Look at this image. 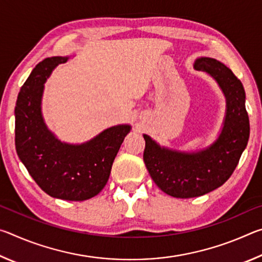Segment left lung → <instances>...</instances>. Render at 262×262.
<instances>
[{
    "instance_id": "obj_1",
    "label": "left lung",
    "mask_w": 262,
    "mask_h": 262,
    "mask_svg": "<svg viewBox=\"0 0 262 262\" xmlns=\"http://www.w3.org/2000/svg\"><path fill=\"white\" fill-rule=\"evenodd\" d=\"M195 68L211 75L227 97V115L214 144L199 152L183 154L161 148L143 135V161L150 177L164 193L173 198L201 196L223 185L238 165L250 137L243 84L231 70L211 57H201Z\"/></svg>"
}]
</instances>
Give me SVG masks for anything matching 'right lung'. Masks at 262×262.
<instances>
[{
  "label": "right lung",
  "mask_w": 262,
  "mask_h": 262,
  "mask_svg": "<svg viewBox=\"0 0 262 262\" xmlns=\"http://www.w3.org/2000/svg\"><path fill=\"white\" fill-rule=\"evenodd\" d=\"M67 60V56L47 57L23 84L15 107V143L20 161L43 192L62 200L84 201L105 187L130 127H111L81 145L55 139L42 120L41 96L52 70Z\"/></svg>",
  "instance_id": "obj_1"
}]
</instances>
